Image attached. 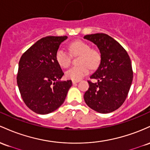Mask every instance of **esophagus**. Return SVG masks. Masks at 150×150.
I'll return each mask as SVG.
<instances>
[{
	"label": "esophagus",
	"mask_w": 150,
	"mask_h": 150,
	"mask_svg": "<svg viewBox=\"0 0 150 150\" xmlns=\"http://www.w3.org/2000/svg\"><path fill=\"white\" fill-rule=\"evenodd\" d=\"M78 82H79V80H72V83L73 84L78 83Z\"/></svg>",
	"instance_id": "1"
}]
</instances>
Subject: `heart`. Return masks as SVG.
<instances>
[{
	"label": "heart",
	"instance_id": "b5f03b06",
	"mask_svg": "<svg viewBox=\"0 0 150 150\" xmlns=\"http://www.w3.org/2000/svg\"><path fill=\"white\" fill-rule=\"evenodd\" d=\"M69 50L72 56H79V66H75L67 70L66 77L71 80H79L89 72V67L92 69H96L101 61V54L96 49L91 48V45L82 40H76L69 45ZM70 54V55H71ZM68 52L63 49H59L55 54L58 64L63 68L70 66L72 57Z\"/></svg>",
	"mask_w": 150,
	"mask_h": 150
}]
</instances>
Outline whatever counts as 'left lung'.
I'll return each mask as SVG.
<instances>
[{
  "instance_id": "obj_1",
  "label": "left lung",
  "mask_w": 150,
  "mask_h": 150,
  "mask_svg": "<svg viewBox=\"0 0 150 150\" xmlns=\"http://www.w3.org/2000/svg\"><path fill=\"white\" fill-rule=\"evenodd\" d=\"M84 39L97 45L101 54L98 69L88 81L89 88L83 98L88 107L100 113H108L122 105L133 78L131 60L120 43L104 33L87 35Z\"/></svg>"
}]
</instances>
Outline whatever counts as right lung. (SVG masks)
<instances>
[{
  "mask_svg": "<svg viewBox=\"0 0 150 150\" xmlns=\"http://www.w3.org/2000/svg\"><path fill=\"white\" fill-rule=\"evenodd\" d=\"M67 36H47L25 52L19 61L17 83L23 101L38 114H48L62 105L71 86V80L60 81L64 72L55 59Z\"/></svg>",
  "mask_w": 150,
  "mask_h": 150,
  "instance_id": "add662e5",
  "label": "right lung"
}]
</instances>
